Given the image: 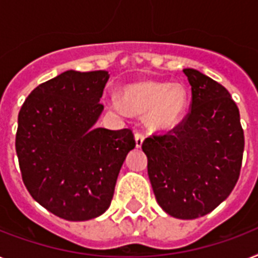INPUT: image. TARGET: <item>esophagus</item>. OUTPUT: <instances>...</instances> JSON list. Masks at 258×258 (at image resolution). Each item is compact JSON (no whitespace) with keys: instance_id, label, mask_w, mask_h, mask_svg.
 <instances>
[{"instance_id":"1","label":"esophagus","mask_w":258,"mask_h":258,"mask_svg":"<svg viewBox=\"0 0 258 258\" xmlns=\"http://www.w3.org/2000/svg\"><path fill=\"white\" fill-rule=\"evenodd\" d=\"M135 142H136V147L138 148L142 147V144H143V142H144V134L136 133L135 134Z\"/></svg>"}]
</instances>
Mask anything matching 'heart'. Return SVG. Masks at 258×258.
Listing matches in <instances>:
<instances>
[{
    "instance_id": "b5f03b06",
    "label": "heart",
    "mask_w": 258,
    "mask_h": 258,
    "mask_svg": "<svg viewBox=\"0 0 258 258\" xmlns=\"http://www.w3.org/2000/svg\"><path fill=\"white\" fill-rule=\"evenodd\" d=\"M120 99L128 110L146 114V123L154 130H171L181 122L188 107V93L180 83L140 81L125 85ZM110 107L120 110L118 102Z\"/></svg>"
}]
</instances>
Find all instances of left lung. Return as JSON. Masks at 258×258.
I'll list each match as a JSON object with an SVG mask.
<instances>
[{"label":"left lung","mask_w":258,"mask_h":258,"mask_svg":"<svg viewBox=\"0 0 258 258\" xmlns=\"http://www.w3.org/2000/svg\"><path fill=\"white\" fill-rule=\"evenodd\" d=\"M190 110L171 131L142 144L156 202L176 219L212 212L237 183L244 152L238 107L228 90L195 69H184Z\"/></svg>","instance_id":"1"}]
</instances>
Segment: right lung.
I'll return each mask as SVG.
<instances>
[{
	"label": "right lung",
	"mask_w": 258,
	"mask_h": 258,
	"mask_svg": "<svg viewBox=\"0 0 258 258\" xmlns=\"http://www.w3.org/2000/svg\"><path fill=\"white\" fill-rule=\"evenodd\" d=\"M108 71L69 70L37 86L18 114L16 151L25 187L60 219L86 221L106 212L125 156L130 128L94 124Z\"/></svg>",
	"instance_id": "right-lung-1"
}]
</instances>
